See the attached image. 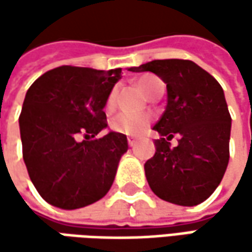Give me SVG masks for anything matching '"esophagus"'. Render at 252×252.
<instances>
[{
	"label": "esophagus",
	"instance_id": "1",
	"mask_svg": "<svg viewBox=\"0 0 252 252\" xmlns=\"http://www.w3.org/2000/svg\"><path fill=\"white\" fill-rule=\"evenodd\" d=\"M127 143H129V146H130V147H133L137 141H136V139H133V137H129V139H127Z\"/></svg>",
	"mask_w": 252,
	"mask_h": 252
}]
</instances>
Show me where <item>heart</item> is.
<instances>
[{
  "label": "heart",
  "mask_w": 252,
  "mask_h": 252,
  "mask_svg": "<svg viewBox=\"0 0 252 252\" xmlns=\"http://www.w3.org/2000/svg\"><path fill=\"white\" fill-rule=\"evenodd\" d=\"M160 80L151 75H146L141 77L139 80V88L144 94L150 91L151 87L156 83H158ZM115 101H116V90H112L111 94L106 98V108H113L115 106ZM150 123V116L146 113H127L123 112L119 113L118 116L113 118L111 126L112 130L116 133H122V134H127V136H139L140 133L146 130V127Z\"/></svg>",
  "instance_id": "b5f03b06"
}]
</instances>
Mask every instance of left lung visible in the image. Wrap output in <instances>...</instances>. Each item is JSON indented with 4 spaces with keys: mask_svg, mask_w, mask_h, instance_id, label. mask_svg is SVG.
Returning a JSON list of instances; mask_svg holds the SVG:
<instances>
[{
    "mask_svg": "<svg viewBox=\"0 0 252 252\" xmlns=\"http://www.w3.org/2000/svg\"><path fill=\"white\" fill-rule=\"evenodd\" d=\"M129 71H150L167 84V106L154 125L160 140L144 171L151 190L162 200L195 206L215 192L228 164L231 118L223 88L190 60H153ZM180 134L179 146L168 140Z\"/></svg>",
    "mask_w": 252,
    "mask_h": 252,
    "instance_id": "8db88e82",
    "label": "left lung"
}]
</instances>
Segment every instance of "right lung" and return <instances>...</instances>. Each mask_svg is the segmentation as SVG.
<instances>
[{
  "instance_id": "add662e5",
  "label": "right lung",
  "mask_w": 252,
  "mask_h": 252,
  "mask_svg": "<svg viewBox=\"0 0 252 252\" xmlns=\"http://www.w3.org/2000/svg\"><path fill=\"white\" fill-rule=\"evenodd\" d=\"M109 71L62 65L40 75L25 95L19 116L24 161L40 196L64 210L88 206L111 189L127 137L109 131L106 98L121 80ZM84 134L85 141H80Z\"/></svg>"
}]
</instances>
